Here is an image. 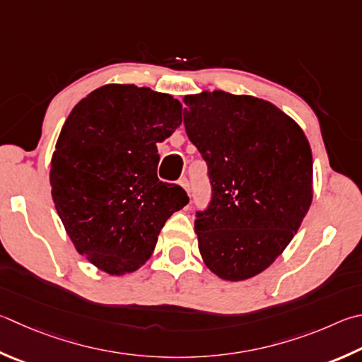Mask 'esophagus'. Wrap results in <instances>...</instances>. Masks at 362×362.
Masks as SVG:
<instances>
[{"label": "esophagus", "instance_id": "1", "mask_svg": "<svg viewBox=\"0 0 362 362\" xmlns=\"http://www.w3.org/2000/svg\"><path fill=\"white\" fill-rule=\"evenodd\" d=\"M179 183H180V187H182L183 189H185V192L189 194V192H192V187H189V182H188L187 177H182Z\"/></svg>", "mask_w": 362, "mask_h": 362}]
</instances>
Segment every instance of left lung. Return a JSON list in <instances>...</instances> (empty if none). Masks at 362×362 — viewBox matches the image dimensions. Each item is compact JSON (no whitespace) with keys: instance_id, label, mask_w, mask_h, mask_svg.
<instances>
[{"instance_id":"1","label":"left lung","mask_w":362,"mask_h":362,"mask_svg":"<svg viewBox=\"0 0 362 362\" xmlns=\"http://www.w3.org/2000/svg\"><path fill=\"white\" fill-rule=\"evenodd\" d=\"M183 103L187 136L212 185L194 220L201 256L223 280L252 279L279 258L308 212L310 144L291 117L259 98L215 90Z\"/></svg>"}]
</instances>
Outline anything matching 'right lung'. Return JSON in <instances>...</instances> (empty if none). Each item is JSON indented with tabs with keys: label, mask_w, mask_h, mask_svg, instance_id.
Masks as SVG:
<instances>
[{
	"label": "right lung",
	"mask_w": 362,
	"mask_h": 362,
	"mask_svg": "<svg viewBox=\"0 0 362 362\" xmlns=\"http://www.w3.org/2000/svg\"><path fill=\"white\" fill-rule=\"evenodd\" d=\"M182 123V104L147 87L109 83L76 104L50 164L52 198L69 239L110 275L152 256L164 223L188 204L156 175V144Z\"/></svg>",
	"instance_id": "1"
}]
</instances>
